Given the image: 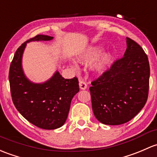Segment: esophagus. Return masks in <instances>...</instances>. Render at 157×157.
I'll use <instances>...</instances> for the list:
<instances>
[{"instance_id":"1","label":"esophagus","mask_w":157,"mask_h":157,"mask_svg":"<svg viewBox=\"0 0 157 157\" xmlns=\"http://www.w3.org/2000/svg\"><path fill=\"white\" fill-rule=\"evenodd\" d=\"M79 86H80V88L81 90H86L87 88V84L83 80H80V81H79Z\"/></svg>"}]
</instances>
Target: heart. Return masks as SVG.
I'll return each instance as SVG.
<instances>
[{
	"instance_id": "b5f03b06",
	"label": "heart",
	"mask_w": 157,
	"mask_h": 157,
	"mask_svg": "<svg viewBox=\"0 0 157 157\" xmlns=\"http://www.w3.org/2000/svg\"><path fill=\"white\" fill-rule=\"evenodd\" d=\"M98 53V50L95 48H91L86 51V52H84L83 54H82L79 59L82 62L84 63H90L92 61H93L95 59V57L97 56ZM109 56L108 54H103L102 56L98 58L96 61L94 63L93 67L95 70H101L104 67H105V65H107L108 62Z\"/></svg>"
}]
</instances>
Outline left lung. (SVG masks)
<instances>
[{
    "label": "left lung",
    "mask_w": 157,
    "mask_h": 157,
    "mask_svg": "<svg viewBox=\"0 0 157 157\" xmlns=\"http://www.w3.org/2000/svg\"><path fill=\"white\" fill-rule=\"evenodd\" d=\"M124 56L92 82L90 87L95 117L103 124L121 125L134 118L146 104L150 65L142 47L126 37Z\"/></svg>",
    "instance_id": "8db88e82"
}]
</instances>
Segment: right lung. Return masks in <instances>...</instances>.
Instances as JSON below:
<instances>
[{
    "label": "right lung",
    "instance_id": "right-lung-1",
    "mask_svg": "<svg viewBox=\"0 0 157 157\" xmlns=\"http://www.w3.org/2000/svg\"><path fill=\"white\" fill-rule=\"evenodd\" d=\"M53 37L38 34L17 49L9 71L11 96L15 107L26 120L43 129H56L67 120L72 98L79 92L78 79H65L59 72L42 84L33 83L25 76L22 56L26 44L50 40Z\"/></svg>",
    "mask_w": 157,
    "mask_h": 157
}]
</instances>
